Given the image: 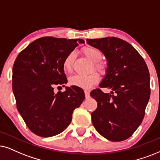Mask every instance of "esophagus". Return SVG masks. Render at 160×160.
<instances>
[{"mask_svg": "<svg viewBox=\"0 0 160 160\" xmlns=\"http://www.w3.org/2000/svg\"><path fill=\"white\" fill-rule=\"evenodd\" d=\"M85 95H86V99H88L90 98V94H89V92L88 91H85Z\"/></svg>", "mask_w": 160, "mask_h": 160, "instance_id": "1", "label": "esophagus"}]
</instances>
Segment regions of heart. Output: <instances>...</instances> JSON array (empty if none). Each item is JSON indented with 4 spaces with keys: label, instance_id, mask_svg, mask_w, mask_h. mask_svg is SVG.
I'll use <instances>...</instances> for the list:
<instances>
[{
    "label": "heart",
    "instance_id": "1",
    "mask_svg": "<svg viewBox=\"0 0 160 160\" xmlns=\"http://www.w3.org/2000/svg\"><path fill=\"white\" fill-rule=\"evenodd\" d=\"M82 53L86 55L90 60L94 62V68L101 73H104L106 72V66L100 61L102 58V54L98 48L87 46L82 48ZM75 53L74 52H70L63 60V69L66 72H69L72 71V64H73ZM100 80V76L96 72H92L88 74H74L69 78V83L72 86H78L80 88L88 89L92 87L93 85L96 84Z\"/></svg>",
    "mask_w": 160,
    "mask_h": 160
}]
</instances>
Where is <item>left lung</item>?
<instances>
[{
	"label": "left lung",
	"mask_w": 160,
	"mask_h": 160,
	"mask_svg": "<svg viewBox=\"0 0 160 160\" xmlns=\"http://www.w3.org/2000/svg\"><path fill=\"white\" fill-rule=\"evenodd\" d=\"M87 43L98 48L106 58V74L100 88L90 93L98 102L92 113L95 129L105 138L120 142L129 138L141 124L150 98V74L142 56L120 38L108 37L87 39Z\"/></svg>",
	"instance_id": "left-lung-1"
}]
</instances>
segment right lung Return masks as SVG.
Wrapping results in <instances>:
<instances>
[{
	"label": "right lung",
	"instance_id": "right-lung-1",
	"mask_svg": "<svg viewBox=\"0 0 160 160\" xmlns=\"http://www.w3.org/2000/svg\"><path fill=\"white\" fill-rule=\"evenodd\" d=\"M82 39L43 37L20 52L13 66L12 90L16 106L28 128L40 137L60 134L72 122L74 110L85 99L78 86L54 94L55 86L67 83L63 60L84 43ZM60 87V86H59Z\"/></svg>",
	"mask_w": 160,
	"mask_h": 160
}]
</instances>
